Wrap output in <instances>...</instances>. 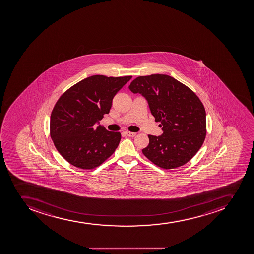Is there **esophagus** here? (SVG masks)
Instances as JSON below:
<instances>
[{
  "label": "esophagus",
  "mask_w": 254,
  "mask_h": 254,
  "mask_svg": "<svg viewBox=\"0 0 254 254\" xmlns=\"http://www.w3.org/2000/svg\"><path fill=\"white\" fill-rule=\"evenodd\" d=\"M125 134L129 137H134L136 135V133L131 132V131H125Z\"/></svg>",
  "instance_id": "34e87169"
}]
</instances>
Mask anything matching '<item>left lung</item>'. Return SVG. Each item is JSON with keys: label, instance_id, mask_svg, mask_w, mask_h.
Here are the masks:
<instances>
[{"label": "left lung", "instance_id": "left-lung-1", "mask_svg": "<svg viewBox=\"0 0 254 254\" xmlns=\"http://www.w3.org/2000/svg\"><path fill=\"white\" fill-rule=\"evenodd\" d=\"M129 89L148 101L163 134L148 135L149 143L143 153L161 168L184 166L197 153L206 136V114L192 90L167 74L139 76Z\"/></svg>", "mask_w": 254, "mask_h": 254}]
</instances>
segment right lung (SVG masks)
Listing matches in <instances>:
<instances>
[{"label": "right lung", "instance_id": "1", "mask_svg": "<svg viewBox=\"0 0 254 254\" xmlns=\"http://www.w3.org/2000/svg\"><path fill=\"white\" fill-rule=\"evenodd\" d=\"M131 78L92 75L59 97L50 116V136L72 166L92 170L115 153L121 134L96 124L110 113L113 98Z\"/></svg>", "mask_w": 254, "mask_h": 254}]
</instances>
